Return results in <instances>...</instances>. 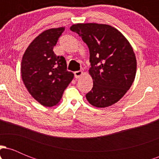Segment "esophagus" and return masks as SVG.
Wrapping results in <instances>:
<instances>
[{
	"label": "esophagus",
	"mask_w": 159,
	"mask_h": 159,
	"mask_svg": "<svg viewBox=\"0 0 159 159\" xmlns=\"http://www.w3.org/2000/svg\"><path fill=\"white\" fill-rule=\"evenodd\" d=\"M83 72L82 71H76V72H74L75 75V78H81L82 75H83Z\"/></svg>",
	"instance_id": "1"
}]
</instances>
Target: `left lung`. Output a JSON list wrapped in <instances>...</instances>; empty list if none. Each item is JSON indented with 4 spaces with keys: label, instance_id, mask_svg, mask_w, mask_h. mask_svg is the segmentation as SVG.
<instances>
[{
    "label": "left lung",
    "instance_id": "left-lung-1",
    "mask_svg": "<svg viewBox=\"0 0 159 159\" xmlns=\"http://www.w3.org/2000/svg\"><path fill=\"white\" fill-rule=\"evenodd\" d=\"M90 50L89 74L93 86L86 98L96 107L114 105L130 89L137 70L132 45L117 29L96 23L75 24L70 27Z\"/></svg>",
    "mask_w": 159,
    "mask_h": 159
}]
</instances>
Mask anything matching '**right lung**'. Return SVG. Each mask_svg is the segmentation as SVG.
<instances>
[{
    "label": "right lung",
    "instance_id": "1",
    "mask_svg": "<svg viewBox=\"0 0 159 159\" xmlns=\"http://www.w3.org/2000/svg\"><path fill=\"white\" fill-rule=\"evenodd\" d=\"M65 27L45 30L33 40L24 54L21 72L29 93L45 107H52L61 101L65 89L74 77L66 70L63 56L53 52Z\"/></svg>",
    "mask_w": 159,
    "mask_h": 159
}]
</instances>
